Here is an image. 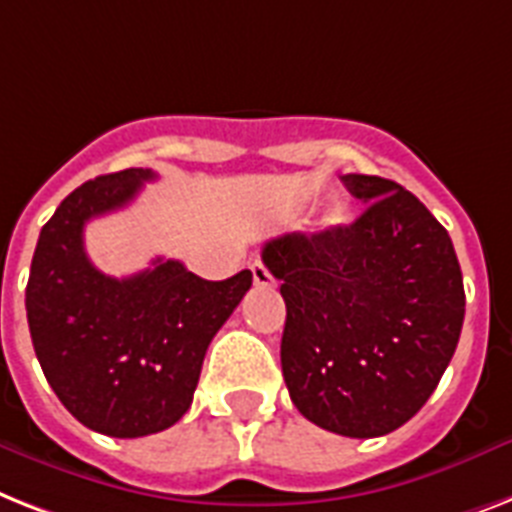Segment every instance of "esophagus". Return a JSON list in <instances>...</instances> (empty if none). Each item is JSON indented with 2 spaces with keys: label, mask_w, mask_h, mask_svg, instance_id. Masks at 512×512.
<instances>
[{
  "label": "esophagus",
  "mask_w": 512,
  "mask_h": 512,
  "mask_svg": "<svg viewBox=\"0 0 512 512\" xmlns=\"http://www.w3.org/2000/svg\"><path fill=\"white\" fill-rule=\"evenodd\" d=\"M252 278H255V286H260V289H268V286H273V276H270V270L260 263L252 265Z\"/></svg>",
  "instance_id": "esophagus-1"
}]
</instances>
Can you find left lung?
I'll return each instance as SVG.
<instances>
[{
    "mask_svg": "<svg viewBox=\"0 0 512 512\" xmlns=\"http://www.w3.org/2000/svg\"><path fill=\"white\" fill-rule=\"evenodd\" d=\"M368 202L350 226L263 247L281 281V371L307 421L371 439L413 418L447 371L465 315L447 228L389 178L342 176Z\"/></svg>",
    "mask_w": 512,
    "mask_h": 512,
    "instance_id": "1",
    "label": "left lung"
}]
</instances>
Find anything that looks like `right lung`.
I'll return each mask as SVG.
<instances>
[{
  "instance_id": "add662e5",
  "label": "right lung",
  "mask_w": 512,
  "mask_h": 512,
  "mask_svg": "<svg viewBox=\"0 0 512 512\" xmlns=\"http://www.w3.org/2000/svg\"><path fill=\"white\" fill-rule=\"evenodd\" d=\"M155 178L128 168L62 199L41 228L26 286L33 350L49 386L86 429L118 439L181 421L207 347L252 286L249 270L205 281L162 257L128 278L94 268L83 226L126 207Z\"/></svg>"
}]
</instances>
